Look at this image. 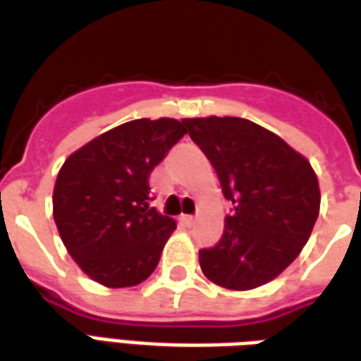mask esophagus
I'll list each match as a JSON object with an SVG mask.
<instances>
[{"instance_id":"1","label":"esophagus","mask_w":361,"mask_h":361,"mask_svg":"<svg viewBox=\"0 0 361 361\" xmlns=\"http://www.w3.org/2000/svg\"><path fill=\"white\" fill-rule=\"evenodd\" d=\"M180 221H183L186 227H190L194 226V221H196V219H194V216H180Z\"/></svg>"}]
</instances>
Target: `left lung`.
Wrapping results in <instances>:
<instances>
[{"label": "left lung", "mask_w": 361, "mask_h": 361, "mask_svg": "<svg viewBox=\"0 0 361 361\" xmlns=\"http://www.w3.org/2000/svg\"><path fill=\"white\" fill-rule=\"evenodd\" d=\"M233 204L217 245L200 250L204 276L227 290H252L280 276L313 231L321 192L311 163L280 135L235 116L185 118Z\"/></svg>", "instance_id": "8db88e82"}]
</instances>
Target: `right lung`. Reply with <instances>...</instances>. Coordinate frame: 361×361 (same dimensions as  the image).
Segmentation results:
<instances>
[{"label": "right lung", "mask_w": 361, "mask_h": 361, "mask_svg": "<svg viewBox=\"0 0 361 361\" xmlns=\"http://www.w3.org/2000/svg\"><path fill=\"white\" fill-rule=\"evenodd\" d=\"M186 134L175 118H140L71 153L54 185V221L78 267L106 288L147 280L176 229L149 206V175Z\"/></svg>", "instance_id": "right-lung-1"}]
</instances>
